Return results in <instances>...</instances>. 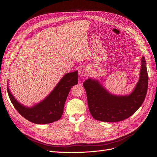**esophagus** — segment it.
I'll list each match as a JSON object with an SVG mask.
<instances>
[{
  "label": "esophagus",
  "instance_id": "34e87169",
  "mask_svg": "<svg viewBox=\"0 0 157 157\" xmlns=\"http://www.w3.org/2000/svg\"><path fill=\"white\" fill-rule=\"evenodd\" d=\"M89 74V69L88 67L83 66L79 69V75L80 77H83Z\"/></svg>",
  "mask_w": 157,
  "mask_h": 157
}]
</instances>
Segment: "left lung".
<instances>
[{
  "instance_id": "8db88e82",
  "label": "left lung",
  "mask_w": 157,
  "mask_h": 157,
  "mask_svg": "<svg viewBox=\"0 0 157 157\" xmlns=\"http://www.w3.org/2000/svg\"><path fill=\"white\" fill-rule=\"evenodd\" d=\"M148 76L144 57L141 59L140 77L128 95H115L106 90L97 80L88 79L83 83L90 114L96 120L117 122L132 116L141 106L146 95Z\"/></svg>"
}]
</instances>
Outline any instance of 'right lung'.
I'll list each match as a JSON object with an SVG mask.
<instances>
[{
  "label": "right lung",
  "instance_id": "add662e5",
  "mask_svg": "<svg viewBox=\"0 0 157 157\" xmlns=\"http://www.w3.org/2000/svg\"><path fill=\"white\" fill-rule=\"evenodd\" d=\"M78 83V71L67 73L47 97L31 108L24 106L16 101L8 86L7 93L15 109L23 118L36 124H46L60 119L70 90Z\"/></svg>",
  "mask_w": 157,
  "mask_h": 157
}]
</instances>
